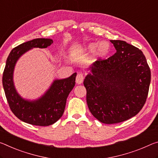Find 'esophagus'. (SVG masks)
I'll use <instances>...</instances> for the list:
<instances>
[{"instance_id":"1","label":"esophagus","mask_w":158,"mask_h":158,"mask_svg":"<svg viewBox=\"0 0 158 158\" xmlns=\"http://www.w3.org/2000/svg\"><path fill=\"white\" fill-rule=\"evenodd\" d=\"M84 76H83V74H78L77 75V77H76V82H77V84H81L82 82H83V81H84Z\"/></svg>"}]
</instances>
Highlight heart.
I'll return each instance as SVG.
<instances>
[{"label":"heart","mask_w":158,"mask_h":158,"mask_svg":"<svg viewBox=\"0 0 158 158\" xmlns=\"http://www.w3.org/2000/svg\"><path fill=\"white\" fill-rule=\"evenodd\" d=\"M101 46H102V44H101L99 45L98 49V51H96V53L98 55H104V54L106 53V52H105L104 51H102V50L101 49ZM93 48H94V45L91 44V45H89V49H92Z\"/></svg>","instance_id":"heart-1"}]
</instances>
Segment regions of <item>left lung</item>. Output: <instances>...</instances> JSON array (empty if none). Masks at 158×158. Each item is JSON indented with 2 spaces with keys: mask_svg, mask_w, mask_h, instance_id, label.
Masks as SVG:
<instances>
[{
  "mask_svg": "<svg viewBox=\"0 0 158 158\" xmlns=\"http://www.w3.org/2000/svg\"><path fill=\"white\" fill-rule=\"evenodd\" d=\"M110 42L116 52L95 62L84 81L89 110L104 124L119 123L139 113L146 101L151 77L141 50L124 41Z\"/></svg>",
  "mask_w": 158,
  "mask_h": 158,
  "instance_id": "obj_1",
  "label": "left lung"
}]
</instances>
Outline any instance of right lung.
I'll list each match as a JSON object with an SVG mask.
<instances>
[{"label": "right lung", "mask_w": 158, "mask_h": 158, "mask_svg": "<svg viewBox=\"0 0 158 158\" xmlns=\"http://www.w3.org/2000/svg\"><path fill=\"white\" fill-rule=\"evenodd\" d=\"M52 43L50 39H36L14 48L7 57L2 74V86L11 111L22 122L36 126H49L62 116L67 97L75 85L77 73L68 78L55 80L44 96L30 101L22 98L15 88L14 68L24 52L33 48H46Z\"/></svg>", "instance_id": "add662e5"}]
</instances>
